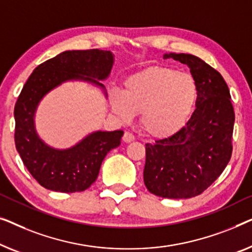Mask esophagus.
I'll list each match as a JSON object with an SVG mask.
<instances>
[{
  "label": "esophagus",
  "instance_id": "1",
  "mask_svg": "<svg viewBox=\"0 0 252 252\" xmlns=\"http://www.w3.org/2000/svg\"><path fill=\"white\" fill-rule=\"evenodd\" d=\"M134 140V134L130 131H126L125 134H123V141L126 143H131V141Z\"/></svg>",
  "mask_w": 252,
  "mask_h": 252
}]
</instances>
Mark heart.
Segmentation results:
<instances>
[{
    "mask_svg": "<svg viewBox=\"0 0 252 252\" xmlns=\"http://www.w3.org/2000/svg\"><path fill=\"white\" fill-rule=\"evenodd\" d=\"M197 84L189 74L153 66L133 74L125 90L111 92L114 112L129 122L141 113L144 130L155 138H168L183 129L197 100Z\"/></svg>",
    "mask_w": 252,
    "mask_h": 252,
    "instance_id": "1",
    "label": "heart"
}]
</instances>
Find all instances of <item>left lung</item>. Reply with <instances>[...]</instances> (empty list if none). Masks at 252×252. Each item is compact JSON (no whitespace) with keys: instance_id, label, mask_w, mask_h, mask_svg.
<instances>
[{"instance_id":"1","label":"left lung","mask_w":252,"mask_h":252,"mask_svg":"<svg viewBox=\"0 0 252 252\" xmlns=\"http://www.w3.org/2000/svg\"><path fill=\"white\" fill-rule=\"evenodd\" d=\"M186 63L197 84L196 108L182 130L146 144L144 183L154 195H200L221 175L232 157L235 114L221 74L196 56L165 54Z\"/></svg>"}]
</instances>
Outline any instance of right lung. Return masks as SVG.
Here are the masks:
<instances>
[{"label":"right lung","mask_w":252,"mask_h":252,"mask_svg":"<svg viewBox=\"0 0 252 252\" xmlns=\"http://www.w3.org/2000/svg\"><path fill=\"white\" fill-rule=\"evenodd\" d=\"M113 66L109 51H63L38 65L31 74L15 105V144L33 178L44 189L74 193L86 190L95 182L106 154L121 144L122 130L91 133L66 151L49 147L34 129V112L41 98L63 81L95 80L108 76Z\"/></svg>","instance_id":"right-lung-1"}]
</instances>
